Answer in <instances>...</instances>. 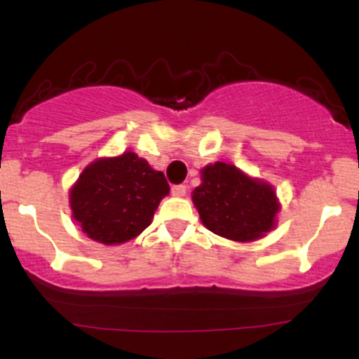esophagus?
Segmentation results:
<instances>
[{"mask_svg": "<svg viewBox=\"0 0 359 359\" xmlns=\"http://www.w3.org/2000/svg\"><path fill=\"white\" fill-rule=\"evenodd\" d=\"M186 191H187V187L184 186V184H179V186H173L172 187V196H177V198H182V196H186Z\"/></svg>", "mask_w": 359, "mask_h": 359, "instance_id": "esophagus-1", "label": "esophagus"}]
</instances>
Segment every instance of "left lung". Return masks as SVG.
Masks as SVG:
<instances>
[{
	"instance_id": "8db88e82",
	"label": "left lung",
	"mask_w": 359,
	"mask_h": 359,
	"mask_svg": "<svg viewBox=\"0 0 359 359\" xmlns=\"http://www.w3.org/2000/svg\"><path fill=\"white\" fill-rule=\"evenodd\" d=\"M192 203L206 229L236 243L256 241L273 230L280 211L273 186L224 161L201 170Z\"/></svg>"
}]
</instances>
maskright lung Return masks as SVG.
I'll use <instances>...</instances> for the list:
<instances>
[{
    "label": "right lung",
    "instance_id": "right-lung-1",
    "mask_svg": "<svg viewBox=\"0 0 359 359\" xmlns=\"http://www.w3.org/2000/svg\"><path fill=\"white\" fill-rule=\"evenodd\" d=\"M170 192L161 172L132 151L97 158L70 187L72 217L89 239L104 246L123 244L149 227Z\"/></svg>",
    "mask_w": 359,
    "mask_h": 359
}]
</instances>
